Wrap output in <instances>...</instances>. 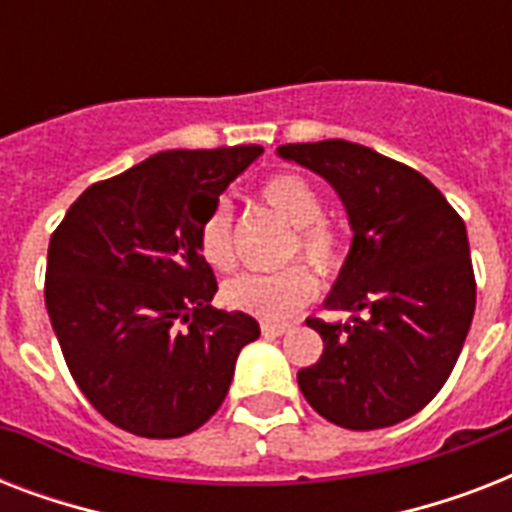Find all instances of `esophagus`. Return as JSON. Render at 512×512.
<instances>
[{"mask_svg": "<svg viewBox=\"0 0 512 512\" xmlns=\"http://www.w3.org/2000/svg\"><path fill=\"white\" fill-rule=\"evenodd\" d=\"M260 332H263L265 337H279L284 335V332H289V324H271V321H263V324H260Z\"/></svg>", "mask_w": 512, "mask_h": 512, "instance_id": "obj_1", "label": "esophagus"}]
</instances>
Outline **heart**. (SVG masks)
Wrapping results in <instances>:
<instances>
[{
    "instance_id": "1",
    "label": "heart",
    "mask_w": 512,
    "mask_h": 512,
    "mask_svg": "<svg viewBox=\"0 0 512 512\" xmlns=\"http://www.w3.org/2000/svg\"><path fill=\"white\" fill-rule=\"evenodd\" d=\"M260 199L287 225L295 228L289 255H300L321 273L337 271L342 260L340 236L321 220V196L305 177L292 172H276L260 185ZM233 217L225 201H217L201 220V257L217 271H231L236 263L233 252ZM316 295V276L305 265H289L276 273H241L225 281L223 300L228 308L252 313L263 321H281L303 308Z\"/></svg>"
}]
</instances>
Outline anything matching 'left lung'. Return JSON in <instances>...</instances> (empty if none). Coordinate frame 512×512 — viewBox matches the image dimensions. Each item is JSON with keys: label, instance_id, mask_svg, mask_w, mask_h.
<instances>
[{"label": "left lung", "instance_id": "8db88e82", "mask_svg": "<svg viewBox=\"0 0 512 512\" xmlns=\"http://www.w3.org/2000/svg\"><path fill=\"white\" fill-rule=\"evenodd\" d=\"M276 154L324 177L353 231L324 300L350 319L305 321L324 353L297 385L340 428L409 420L449 380L476 311L465 223L428 177L372 148L321 140Z\"/></svg>", "mask_w": 512, "mask_h": 512}]
</instances>
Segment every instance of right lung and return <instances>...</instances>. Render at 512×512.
I'll use <instances>...</instances> for the list:
<instances>
[{"mask_svg":"<svg viewBox=\"0 0 512 512\" xmlns=\"http://www.w3.org/2000/svg\"><path fill=\"white\" fill-rule=\"evenodd\" d=\"M260 146L162 151L90 185L52 233L44 303L71 377L116 428L180 438L225 401L249 313L217 311L199 228Z\"/></svg>","mask_w":512,"mask_h":512,"instance_id":"obj_1","label":"right lung"}]
</instances>
